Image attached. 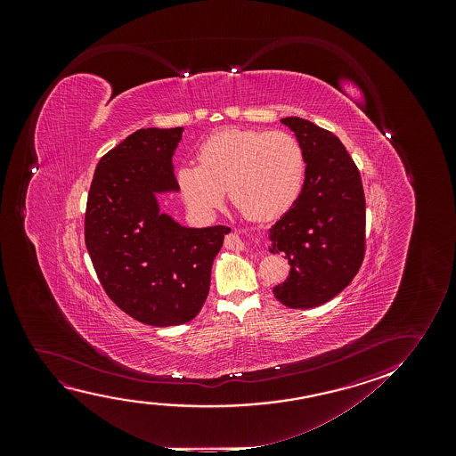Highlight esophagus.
Segmentation results:
<instances>
[{
    "label": "esophagus",
    "mask_w": 456,
    "mask_h": 456,
    "mask_svg": "<svg viewBox=\"0 0 456 456\" xmlns=\"http://www.w3.org/2000/svg\"><path fill=\"white\" fill-rule=\"evenodd\" d=\"M224 244L225 248H229V249H244L243 240H241L240 235H237V233H231V235H227V237H225Z\"/></svg>",
    "instance_id": "1"
}]
</instances>
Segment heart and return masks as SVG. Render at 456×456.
I'll list each match as a JSON object with an SVG mask.
<instances>
[{"label":"heart","mask_w":456,"mask_h":456,"mask_svg":"<svg viewBox=\"0 0 456 456\" xmlns=\"http://www.w3.org/2000/svg\"><path fill=\"white\" fill-rule=\"evenodd\" d=\"M196 160L175 169V185L200 216H210L227 190L244 216L279 218L294 206L305 179L304 148L285 131L223 129L200 143Z\"/></svg>","instance_id":"b5f03b06"}]
</instances>
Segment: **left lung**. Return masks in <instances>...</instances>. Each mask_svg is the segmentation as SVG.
I'll return each instance as SVG.
<instances>
[{
  "label": "left lung",
  "mask_w": 456,
  "mask_h": 456,
  "mask_svg": "<svg viewBox=\"0 0 456 456\" xmlns=\"http://www.w3.org/2000/svg\"><path fill=\"white\" fill-rule=\"evenodd\" d=\"M305 152V181L294 206L271 229L273 254L291 266L274 287L289 308H313L349 285L366 250V200L362 175L337 135L308 119H281Z\"/></svg>",
  "instance_id": "8db88e82"
}]
</instances>
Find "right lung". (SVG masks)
Masks as SVG:
<instances>
[{
    "label": "right lung",
    "mask_w": 456,
    "mask_h": 456,
    "mask_svg": "<svg viewBox=\"0 0 456 456\" xmlns=\"http://www.w3.org/2000/svg\"><path fill=\"white\" fill-rule=\"evenodd\" d=\"M183 127L138 129L101 157L86 210V246L113 304L140 322L185 324L200 312L225 225L190 229L160 213L177 191L173 154Z\"/></svg>",
    "instance_id": "right-lung-1"
}]
</instances>
